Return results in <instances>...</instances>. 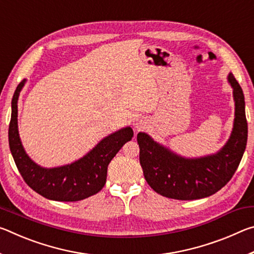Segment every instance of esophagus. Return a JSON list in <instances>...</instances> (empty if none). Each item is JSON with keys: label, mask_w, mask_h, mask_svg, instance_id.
<instances>
[{"label": "esophagus", "mask_w": 254, "mask_h": 254, "mask_svg": "<svg viewBox=\"0 0 254 254\" xmlns=\"http://www.w3.org/2000/svg\"><path fill=\"white\" fill-rule=\"evenodd\" d=\"M133 126H134L135 130H141V128L147 126V120L143 117H136L133 121Z\"/></svg>", "instance_id": "34e87169"}]
</instances>
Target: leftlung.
<instances>
[{"instance_id": "1", "label": "left lung", "mask_w": 254, "mask_h": 254, "mask_svg": "<svg viewBox=\"0 0 254 254\" xmlns=\"http://www.w3.org/2000/svg\"><path fill=\"white\" fill-rule=\"evenodd\" d=\"M227 81L233 88L234 122L229 140L216 153L186 158L154 141L148 133H137L140 165L149 186L158 194L180 200L204 198L224 187L238 169L248 141L246 102L232 72Z\"/></svg>"}]
</instances>
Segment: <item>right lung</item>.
Masks as SVG:
<instances>
[{"label":"right lung","mask_w":254,"mask_h":254,"mask_svg":"<svg viewBox=\"0 0 254 254\" xmlns=\"http://www.w3.org/2000/svg\"><path fill=\"white\" fill-rule=\"evenodd\" d=\"M27 79L16 87L12 98L8 144L19 173L30 188L51 200L77 201L97 194L106 183L107 167L124 143L133 136L130 127L111 133L84 157L68 165L45 168L30 158L21 142L18 128V100Z\"/></svg>","instance_id":"right-lung-1"}]
</instances>
